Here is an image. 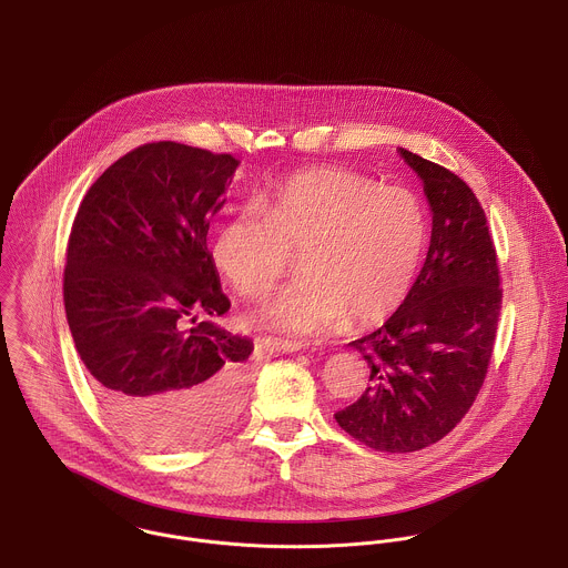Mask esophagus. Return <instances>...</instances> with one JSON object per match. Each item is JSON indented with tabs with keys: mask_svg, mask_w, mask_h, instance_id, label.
I'll return each mask as SVG.
<instances>
[{
	"mask_svg": "<svg viewBox=\"0 0 568 568\" xmlns=\"http://www.w3.org/2000/svg\"><path fill=\"white\" fill-rule=\"evenodd\" d=\"M262 345L271 352V354H293L300 352L304 345L297 341H282V338H264Z\"/></svg>",
	"mask_w": 568,
	"mask_h": 568,
	"instance_id": "esophagus-1",
	"label": "esophagus"
}]
</instances>
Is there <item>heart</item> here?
Returning <instances> with one entry per match:
<instances>
[{
    "label": "heart",
    "mask_w": 568,
    "mask_h": 568,
    "mask_svg": "<svg viewBox=\"0 0 568 568\" xmlns=\"http://www.w3.org/2000/svg\"><path fill=\"white\" fill-rule=\"evenodd\" d=\"M427 241L420 200L343 166H314L239 207L212 236L216 268L245 297L264 295L300 254L302 280L271 295L262 325L316 334L345 314L384 321L402 306Z\"/></svg>",
    "instance_id": "obj_1"
}]
</instances>
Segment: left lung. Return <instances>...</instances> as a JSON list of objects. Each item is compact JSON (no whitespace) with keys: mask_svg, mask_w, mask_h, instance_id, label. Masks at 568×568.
I'll return each instance as SVG.
<instances>
[{"mask_svg":"<svg viewBox=\"0 0 568 568\" xmlns=\"http://www.w3.org/2000/svg\"><path fill=\"white\" fill-rule=\"evenodd\" d=\"M432 207L425 264L397 312L352 341L368 364L361 399L336 423L375 452L438 443L473 406L493 358L501 310L497 252L484 207L449 169L399 148Z\"/></svg>","mask_w":568,"mask_h":568,"instance_id":"left-lung-1","label":"left lung"}]
</instances>
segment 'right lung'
<instances>
[{
  "label": "right lung",
  "instance_id": "1",
  "mask_svg": "<svg viewBox=\"0 0 568 568\" xmlns=\"http://www.w3.org/2000/svg\"><path fill=\"white\" fill-rule=\"evenodd\" d=\"M236 166L173 141L141 145L95 180L69 234L62 295L75 349L103 410L152 449L207 440L245 404L254 343L212 321L230 300L206 245Z\"/></svg>",
  "mask_w": 568,
  "mask_h": 568
}]
</instances>
